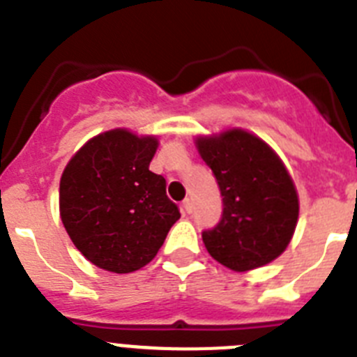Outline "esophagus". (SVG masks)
Listing matches in <instances>:
<instances>
[{
    "instance_id": "34e87169",
    "label": "esophagus",
    "mask_w": 357,
    "mask_h": 357,
    "mask_svg": "<svg viewBox=\"0 0 357 357\" xmlns=\"http://www.w3.org/2000/svg\"><path fill=\"white\" fill-rule=\"evenodd\" d=\"M191 211H193V204H191V200H189V198H185V200L182 202V213L191 214Z\"/></svg>"
}]
</instances>
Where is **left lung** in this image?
<instances>
[{
	"label": "left lung",
	"instance_id": "left-lung-1",
	"mask_svg": "<svg viewBox=\"0 0 357 357\" xmlns=\"http://www.w3.org/2000/svg\"><path fill=\"white\" fill-rule=\"evenodd\" d=\"M197 146L223 197L220 222L202 232L207 252L234 272L279 257L295 232L298 197L275 151L245 130L202 137Z\"/></svg>",
	"mask_w": 357,
	"mask_h": 357
}]
</instances>
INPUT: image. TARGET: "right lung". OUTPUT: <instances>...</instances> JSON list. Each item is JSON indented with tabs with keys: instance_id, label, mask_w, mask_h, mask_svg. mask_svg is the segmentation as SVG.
I'll return each instance as SVG.
<instances>
[{
	"instance_id": "1",
	"label": "right lung",
	"mask_w": 357,
	"mask_h": 357,
	"mask_svg": "<svg viewBox=\"0 0 357 357\" xmlns=\"http://www.w3.org/2000/svg\"><path fill=\"white\" fill-rule=\"evenodd\" d=\"M155 150V137L116 128L87 141L62 173V223L85 259L107 272L150 263L181 218L166 178L150 172Z\"/></svg>"
}]
</instances>
